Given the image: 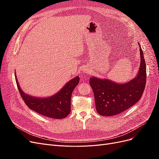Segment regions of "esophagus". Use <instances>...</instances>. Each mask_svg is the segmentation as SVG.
<instances>
[{
    "mask_svg": "<svg viewBox=\"0 0 159 159\" xmlns=\"http://www.w3.org/2000/svg\"><path fill=\"white\" fill-rule=\"evenodd\" d=\"M89 69L88 68H85L84 69V72L85 74H88L89 72Z\"/></svg>",
    "mask_w": 159,
    "mask_h": 159,
    "instance_id": "esophagus-1",
    "label": "esophagus"
}]
</instances>
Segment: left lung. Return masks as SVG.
<instances>
[{"instance_id":"obj_1","label":"left lung","mask_w":159,"mask_h":159,"mask_svg":"<svg viewBox=\"0 0 159 159\" xmlns=\"http://www.w3.org/2000/svg\"><path fill=\"white\" fill-rule=\"evenodd\" d=\"M141 64L135 78L126 83H116L109 79L91 77L89 84L94 93L95 107L102 116L121 113L140 100L146 84V64L140 44Z\"/></svg>"}]
</instances>
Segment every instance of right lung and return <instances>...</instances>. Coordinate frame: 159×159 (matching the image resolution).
Returning a JSON list of instances; mask_svg holds the SVG:
<instances>
[{"instance_id":"1","label":"right lung","mask_w":159,"mask_h":159,"mask_svg":"<svg viewBox=\"0 0 159 159\" xmlns=\"http://www.w3.org/2000/svg\"><path fill=\"white\" fill-rule=\"evenodd\" d=\"M19 92L27 106L44 116L54 119H63L70 113L71 96L74 88L80 82V77L70 80L58 92L47 98H36L24 92L15 75Z\"/></svg>"}]
</instances>
